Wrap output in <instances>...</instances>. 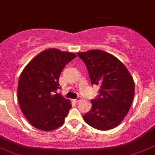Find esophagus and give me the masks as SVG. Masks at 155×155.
<instances>
[{
	"label": "esophagus",
	"mask_w": 155,
	"mask_h": 155,
	"mask_svg": "<svg viewBox=\"0 0 155 155\" xmlns=\"http://www.w3.org/2000/svg\"><path fill=\"white\" fill-rule=\"evenodd\" d=\"M79 101H80V99H74V101L75 103H78Z\"/></svg>",
	"instance_id": "34e87169"
}]
</instances>
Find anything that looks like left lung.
Listing matches in <instances>:
<instances>
[{
	"instance_id": "left-lung-1",
	"label": "left lung",
	"mask_w": 155,
	"mask_h": 155,
	"mask_svg": "<svg viewBox=\"0 0 155 155\" xmlns=\"http://www.w3.org/2000/svg\"><path fill=\"white\" fill-rule=\"evenodd\" d=\"M85 63L92 84L99 85L97 99L84 120L98 130L119 126L127 115L135 95V82L128 69L113 54L100 49L78 52Z\"/></svg>"
}]
</instances>
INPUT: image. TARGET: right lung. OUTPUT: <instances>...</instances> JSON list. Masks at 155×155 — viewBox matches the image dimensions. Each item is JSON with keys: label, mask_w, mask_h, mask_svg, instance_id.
<instances>
[{"label": "right lung", "mask_w": 155, "mask_h": 155, "mask_svg": "<svg viewBox=\"0 0 155 155\" xmlns=\"http://www.w3.org/2000/svg\"><path fill=\"white\" fill-rule=\"evenodd\" d=\"M74 53L48 48L38 54L24 68L17 87V98L25 117L33 127L49 132L63 125L71 102L57 90L64 66Z\"/></svg>", "instance_id": "1"}]
</instances>
